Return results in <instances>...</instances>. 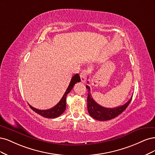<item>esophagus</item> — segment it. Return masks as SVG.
Wrapping results in <instances>:
<instances>
[{"instance_id": "34e87169", "label": "esophagus", "mask_w": 155, "mask_h": 155, "mask_svg": "<svg viewBox=\"0 0 155 155\" xmlns=\"http://www.w3.org/2000/svg\"><path fill=\"white\" fill-rule=\"evenodd\" d=\"M87 72L86 70H83L81 74H80V77H81V81L82 82H85L86 81L87 78Z\"/></svg>"}]
</instances>
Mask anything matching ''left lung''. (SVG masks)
Segmentation results:
<instances>
[{"instance_id":"8db88e82","label":"left lung","mask_w":155,"mask_h":155,"mask_svg":"<svg viewBox=\"0 0 155 155\" xmlns=\"http://www.w3.org/2000/svg\"><path fill=\"white\" fill-rule=\"evenodd\" d=\"M87 83H89L88 81ZM86 88L88 91L87 99L88 113L94 119L100 121L109 120H111L118 116L120 114H121L127 107L133 97L132 96L131 98L129 99V101L124 104L123 106L114 108H106L100 106L99 104L94 101L90 93V87L88 86H86Z\"/></svg>"}]
</instances>
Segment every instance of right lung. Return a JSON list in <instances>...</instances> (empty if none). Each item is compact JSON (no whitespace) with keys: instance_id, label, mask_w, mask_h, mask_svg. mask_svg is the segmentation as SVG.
I'll use <instances>...</instances> for the list:
<instances>
[{"instance_id":"right-lung-1","label":"right lung","mask_w":155,"mask_h":155,"mask_svg":"<svg viewBox=\"0 0 155 155\" xmlns=\"http://www.w3.org/2000/svg\"><path fill=\"white\" fill-rule=\"evenodd\" d=\"M81 82V78H80L79 74L77 73L76 74L71 78V82L69 84V86L67 88L66 92H65L64 94L63 95L62 98H61V101H59V102L55 106H54L53 107L49 109H46V110H40V109H37L36 108H35L32 107L29 104V107H31L33 111H34L35 113H38L40 115H41L42 117H44V118H54L59 117L60 115L64 112L65 109L66 108V97L67 94L71 91V89H73V86H74L77 82Z\"/></svg>"}]
</instances>
